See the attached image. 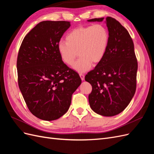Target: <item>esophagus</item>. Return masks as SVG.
Wrapping results in <instances>:
<instances>
[{
  "label": "esophagus",
  "mask_w": 154,
  "mask_h": 154,
  "mask_svg": "<svg viewBox=\"0 0 154 154\" xmlns=\"http://www.w3.org/2000/svg\"><path fill=\"white\" fill-rule=\"evenodd\" d=\"M80 78H81L82 81H83V80H85V75H84V74H83L80 73Z\"/></svg>",
  "instance_id": "34e87169"
}]
</instances>
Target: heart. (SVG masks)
I'll use <instances>...</instances> for the list:
<instances>
[{
    "label": "heart",
    "mask_w": 154,
    "mask_h": 154,
    "mask_svg": "<svg viewBox=\"0 0 154 154\" xmlns=\"http://www.w3.org/2000/svg\"><path fill=\"white\" fill-rule=\"evenodd\" d=\"M109 40V32L103 25L80 26L69 32L66 41L60 42L58 51L68 66L73 64L78 53L80 57L73 65V69L78 72H85L91 68L92 63H98L103 59Z\"/></svg>",
    "instance_id": "1"
}]
</instances>
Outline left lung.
Wrapping results in <instances>:
<instances>
[{"instance_id": "8db88e82", "label": "left lung", "mask_w": 154, "mask_h": 154, "mask_svg": "<svg viewBox=\"0 0 154 154\" xmlns=\"http://www.w3.org/2000/svg\"><path fill=\"white\" fill-rule=\"evenodd\" d=\"M104 18L88 22H102ZM105 23L110 40L103 59L85 77L92 90L88 95L92 110L103 116H114L130 103L136 89L137 62L132 39L128 31L115 18Z\"/></svg>"}]
</instances>
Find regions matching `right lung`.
<instances>
[{"mask_svg": "<svg viewBox=\"0 0 154 154\" xmlns=\"http://www.w3.org/2000/svg\"><path fill=\"white\" fill-rule=\"evenodd\" d=\"M70 26L67 21L41 22L26 35L18 51V86L29 110L40 119L53 121L66 114L82 83L58 51Z\"/></svg>", "mask_w": 154, "mask_h": 154, "instance_id": "obj_1", "label": "right lung"}]
</instances>
